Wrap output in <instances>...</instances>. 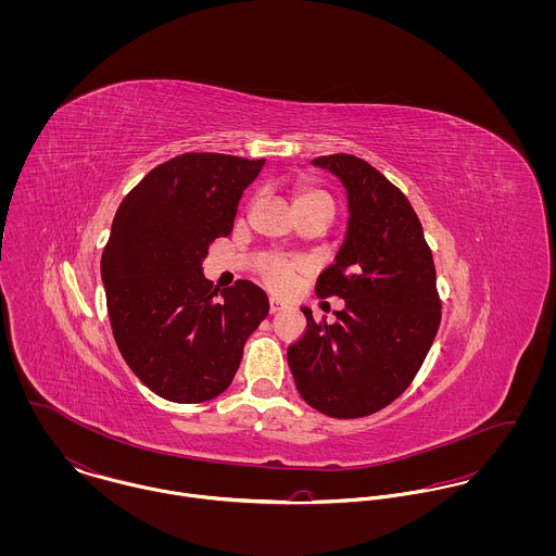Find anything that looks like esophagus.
I'll use <instances>...</instances> for the list:
<instances>
[{"label": "esophagus", "mask_w": 556, "mask_h": 556, "mask_svg": "<svg viewBox=\"0 0 556 556\" xmlns=\"http://www.w3.org/2000/svg\"><path fill=\"white\" fill-rule=\"evenodd\" d=\"M287 306L282 304V302H278V300H269V313L271 315H276V313H280V311H285Z\"/></svg>", "instance_id": "34e87169"}]
</instances>
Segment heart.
Instances as JSON below:
<instances>
[{
    "mask_svg": "<svg viewBox=\"0 0 556 556\" xmlns=\"http://www.w3.org/2000/svg\"><path fill=\"white\" fill-rule=\"evenodd\" d=\"M293 203L298 212L311 210V212H320L325 214L329 220L333 216V199L327 190L311 186V184H300L293 192ZM261 271L265 276V280L278 289L285 291L293 285L295 278H300L302 274L308 271V265L302 258H289V256H267L261 263Z\"/></svg>",
    "mask_w": 556,
    "mask_h": 556,
    "instance_id": "b5f03b06",
    "label": "heart"
}]
</instances>
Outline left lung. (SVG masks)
Here are the masks:
<instances>
[{"label":"left lung","mask_w":556,"mask_h":556,"mask_svg":"<svg viewBox=\"0 0 556 556\" xmlns=\"http://www.w3.org/2000/svg\"><path fill=\"white\" fill-rule=\"evenodd\" d=\"M346 188L349 229L320 271L318 298H340L336 320H315L287 351L300 396L323 415L353 419L392 404L421 368L441 323L437 269L408 199L351 154L313 160Z\"/></svg>","instance_id":"obj_1"}]
</instances>
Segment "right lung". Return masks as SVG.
I'll use <instances>...</instances> for the list:
<instances>
[{
  "label": "right lung",
  "mask_w": 556,
  "mask_h": 556,
  "mask_svg": "<svg viewBox=\"0 0 556 556\" xmlns=\"http://www.w3.org/2000/svg\"><path fill=\"white\" fill-rule=\"evenodd\" d=\"M265 159L190 152L152 168L122 201L100 274L111 329L130 370L160 397L197 404L233 381L248 336L269 313L250 280L214 289L212 241L233 231Z\"/></svg>",
  "instance_id": "obj_1"
}]
</instances>
